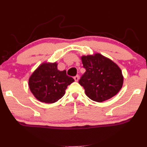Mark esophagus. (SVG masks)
<instances>
[{
  "instance_id": "obj_1",
  "label": "esophagus",
  "mask_w": 147,
  "mask_h": 147,
  "mask_svg": "<svg viewBox=\"0 0 147 147\" xmlns=\"http://www.w3.org/2000/svg\"><path fill=\"white\" fill-rule=\"evenodd\" d=\"M74 80H75L76 82H78V80H79V76L78 75H76V76H74Z\"/></svg>"
}]
</instances>
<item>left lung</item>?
Here are the masks:
<instances>
[{
    "mask_svg": "<svg viewBox=\"0 0 147 147\" xmlns=\"http://www.w3.org/2000/svg\"><path fill=\"white\" fill-rule=\"evenodd\" d=\"M85 73L79 80L85 94L97 102H102L118 94L123 84V76L118 65L100 53L82 56Z\"/></svg>",
    "mask_w": 147,
    "mask_h": 147,
    "instance_id": "1",
    "label": "left lung"
}]
</instances>
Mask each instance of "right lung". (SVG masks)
Returning a JSON list of instances; mask_svg holds the SVG:
<instances>
[{"instance_id":"add662e5","label":"right lung","mask_w":147,"mask_h":147,"mask_svg":"<svg viewBox=\"0 0 147 147\" xmlns=\"http://www.w3.org/2000/svg\"><path fill=\"white\" fill-rule=\"evenodd\" d=\"M58 63L44 62L38 66L29 79V87L34 96L41 102L53 103L62 98L69 85L74 80L59 71Z\"/></svg>"}]
</instances>
